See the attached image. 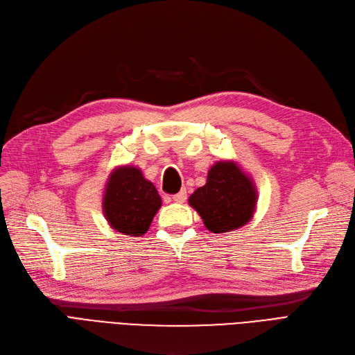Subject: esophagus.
<instances>
[{
	"instance_id": "34e87169",
	"label": "esophagus",
	"mask_w": 355,
	"mask_h": 355,
	"mask_svg": "<svg viewBox=\"0 0 355 355\" xmlns=\"http://www.w3.org/2000/svg\"><path fill=\"white\" fill-rule=\"evenodd\" d=\"M173 200H174L175 203H184V202L187 200V191H186V190H181L180 193L174 194V196H173Z\"/></svg>"
}]
</instances>
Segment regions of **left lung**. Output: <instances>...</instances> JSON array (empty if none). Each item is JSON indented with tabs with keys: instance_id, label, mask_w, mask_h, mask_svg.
<instances>
[{
	"instance_id": "obj_1",
	"label": "left lung",
	"mask_w": 355,
	"mask_h": 355,
	"mask_svg": "<svg viewBox=\"0 0 355 355\" xmlns=\"http://www.w3.org/2000/svg\"><path fill=\"white\" fill-rule=\"evenodd\" d=\"M257 190L253 180L234 161H219L209 169L206 184L190 198L189 205L216 234L230 232L253 218Z\"/></svg>"
}]
</instances>
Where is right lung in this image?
Segmentation results:
<instances>
[{"label":"right lung","mask_w":355,"mask_h":355,"mask_svg":"<svg viewBox=\"0 0 355 355\" xmlns=\"http://www.w3.org/2000/svg\"><path fill=\"white\" fill-rule=\"evenodd\" d=\"M162 205L161 196L136 166L115 168L103 191V215L111 228L131 237H140L152 224Z\"/></svg>","instance_id":"add662e5"}]
</instances>
